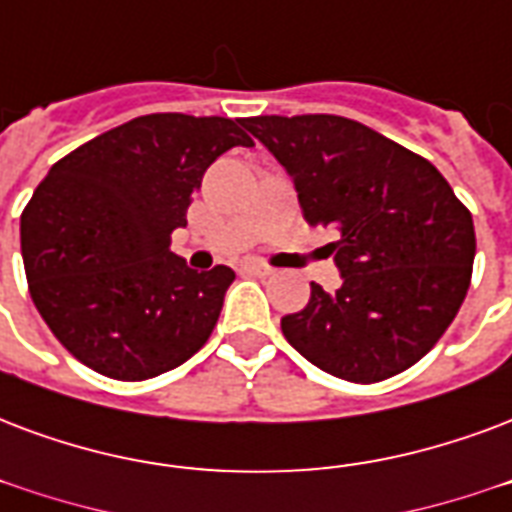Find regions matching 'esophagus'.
I'll use <instances>...</instances> for the list:
<instances>
[{
	"instance_id": "obj_1",
	"label": "esophagus",
	"mask_w": 512,
	"mask_h": 512,
	"mask_svg": "<svg viewBox=\"0 0 512 512\" xmlns=\"http://www.w3.org/2000/svg\"><path fill=\"white\" fill-rule=\"evenodd\" d=\"M241 268H244L247 273H255V276H271L273 273L271 265L260 263V260H249V263H244Z\"/></svg>"
}]
</instances>
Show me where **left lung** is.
I'll list each match as a JSON object with an SVG mask.
<instances>
[{"label":"left lung","mask_w":512,"mask_h":512,"mask_svg":"<svg viewBox=\"0 0 512 512\" xmlns=\"http://www.w3.org/2000/svg\"><path fill=\"white\" fill-rule=\"evenodd\" d=\"M244 128L290 174L330 244L341 287L311 284L282 317L295 351L330 376L373 384L427 354L462 306L475 260L473 217L429 161L338 115H260Z\"/></svg>","instance_id":"8db88e82"}]
</instances>
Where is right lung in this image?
Segmentation results:
<instances>
[{
	"instance_id": "1",
	"label": "right lung",
	"mask_w": 512,
	"mask_h": 512,
	"mask_svg": "<svg viewBox=\"0 0 512 512\" xmlns=\"http://www.w3.org/2000/svg\"><path fill=\"white\" fill-rule=\"evenodd\" d=\"M252 147L230 117L161 112L128 120L53 163L21 214L34 306L101 376L144 381L190 360L236 279L171 252L206 169Z\"/></svg>"
}]
</instances>
